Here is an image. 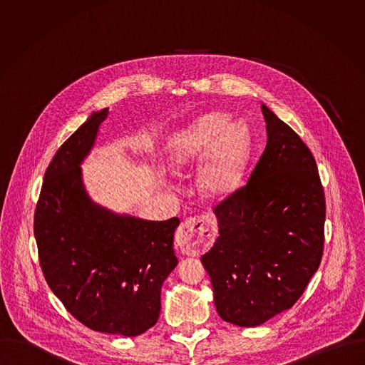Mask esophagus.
Returning a JSON list of instances; mask_svg holds the SVG:
<instances>
[{
    "mask_svg": "<svg viewBox=\"0 0 365 365\" xmlns=\"http://www.w3.org/2000/svg\"><path fill=\"white\" fill-rule=\"evenodd\" d=\"M213 239V227L207 216L188 217L177 230L175 243L182 253L200 256L207 250Z\"/></svg>",
    "mask_w": 365,
    "mask_h": 365,
    "instance_id": "obj_1",
    "label": "esophagus"
}]
</instances>
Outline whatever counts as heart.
<instances>
[{
    "label": "heart",
    "mask_w": 365,
    "mask_h": 365,
    "mask_svg": "<svg viewBox=\"0 0 365 365\" xmlns=\"http://www.w3.org/2000/svg\"><path fill=\"white\" fill-rule=\"evenodd\" d=\"M249 148V133L240 123H229L225 113L208 112L170 138L168 157L175 170H182L209 153L198 181L204 192L222 197L237 185Z\"/></svg>",
    "instance_id": "1"
}]
</instances>
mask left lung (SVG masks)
<instances>
[{"instance_id":"8db88e82","label":"left lung","mask_w":365,"mask_h":365,"mask_svg":"<svg viewBox=\"0 0 365 365\" xmlns=\"http://www.w3.org/2000/svg\"><path fill=\"white\" fill-rule=\"evenodd\" d=\"M267 145L249 181L216 205L219 236L201 260L219 316L240 327L294 307L323 255L326 202L311 150L261 105Z\"/></svg>"}]
</instances>
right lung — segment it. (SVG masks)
<instances>
[{"label":"right lung","instance_id":"add662e5","mask_svg":"<svg viewBox=\"0 0 365 365\" xmlns=\"http://www.w3.org/2000/svg\"><path fill=\"white\" fill-rule=\"evenodd\" d=\"M108 113L93 112L53 157L34 233L45 279L64 308L96 331L133 337L156 324L161 285L178 264L180 219L118 215L88 197L80 164Z\"/></svg>","mask_w":365,"mask_h":365}]
</instances>
